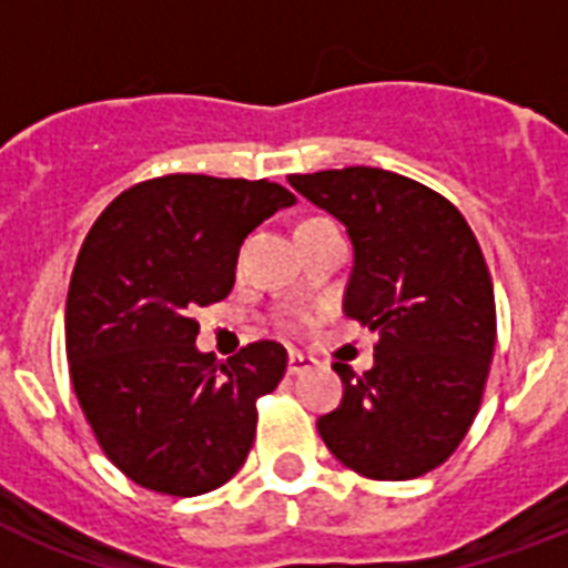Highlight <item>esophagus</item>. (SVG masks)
<instances>
[{
    "instance_id": "1",
    "label": "esophagus",
    "mask_w": 568,
    "mask_h": 568,
    "mask_svg": "<svg viewBox=\"0 0 568 568\" xmlns=\"http://www.w3.org/2000/svg\"><path fill=\"white\" fill-rule=\"evenodd\" d=\"M315 368V359L312 356H303V354H288V374H303Z\"/></svg>"
}]
</instances>
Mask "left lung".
Segmentation results:
<instances>
[{
    "label": "left lung",
    "instance_id": "1",
    "mask_svg": "<svg viewBox=\"0 0 568 568\" xmlns=\"http://www.w3.org/2000/svg\"><path fill=\"white\" fill-rule=\"evenodd\" d=\"M288 185L345 223V315L379 336L363 377L333 365L345 395L318 418L321 439L372 480L427 475L475 422L493 363L495 294L475 232L445 196L379 168L294 173Z\"/></svg>",
    "mask_w": 568,
    "mask_h": 568
}]
</instances>
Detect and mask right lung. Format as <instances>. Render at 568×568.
<instances>
[{
	"label": "right lung",
	"mask_w": 568,
	"mask_h": 568,
	"mask_svg": "<svg viewBox=\"0 0 568 568\" xmlns=\"http://www.w3.org/2000/svg\"><path fill=\"white\" fill-rule=\"evenodd\" d=\"M294 203L267 180L173 173L123 191L88 232L67 292V363L100 448L138 486L189 498L244 466L256 400L288 356L253 342L217 363L196 351L191 315L232 292L244 239Z\"/></svg>",
	"instance_id": "1"
}]
</instances>
